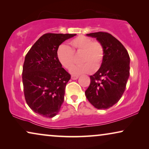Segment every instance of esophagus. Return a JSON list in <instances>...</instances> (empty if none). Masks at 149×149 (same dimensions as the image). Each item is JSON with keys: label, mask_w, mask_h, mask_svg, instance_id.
<instances>
[{"label": "esophagus", "mask_w": 149, "mask_h": 149, "mask_svg": "<svg viewBox=\"0 0 149 149\" xmlns=\"http://www.w3.org/2000/svg\"><path fill=\"white\" fill-rule=\"evenodd\" d=\"M78 78H79V77L75 76V75H72V76H71V79H72V80H77Z\"/></svg>", "instance_id": "34e87169"}]
</instances>
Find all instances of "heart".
<instances>
[{
  "label": "heart",
  "instance_id": "heart-1",
  "mask_svg": "<svg viewBox=\"0 0 149 149\" xmlns=\"http://www.w3.org/2000/svg\"><path fill=\"white\" fill-rule=\"evenodd\" d=\"M69 43L72 47L62 45L57 52V58L61 65L66 69H70L74 63V54H81L80 62L83 64L77 65L71 69L72 74L87 73L98 70L104 57L103 47L98 41H93L91 38L81 35L71 40Z\"/></svg>",
  "mask_w": 149,
  "mask_h": 149
}]
</instances>
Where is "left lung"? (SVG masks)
<instances>
[{
    "instance_id": "obj_1",
    "label": "left lung",
    "mask_w": 149,
    "mask_h": 149,
    "mask_svg": "<svg viewBox=\"0 0 149 149\" xmlns=\"http://www.w3.org/2000/svg\"><path fill=\"white\" fill-rule=\"evenodd\" d=\"M103 47L100 68L90 76V85L85 91L89 102L97 109H108L117 103L125 89L130 77L129 54L117 38L107 32L87 34Z\"/></svg>"
}]
</instances>
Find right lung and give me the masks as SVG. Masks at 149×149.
I'll use <instances>...</instances> for the list:
<instances>
[{
	"instance_id": "1",
	"label": "right lung",
	"mask_w": 149,
	"mask_h": 149,
	"mask_svg": "<svg viewBox=\"0 0 149 149\" xmlns=\"http://www.w3.org/2000/svg\"><path fill=\"white\" fill-rule=\"evenodd\" d=\"M75 34H45L25 57L22 81L25 99L34 112L52 118L60 111L70 75L57 58L59 46Z\"/></svg>"
}]
</instances>
